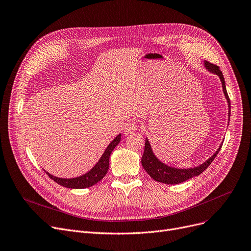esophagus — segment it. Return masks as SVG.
<instances>
[{"label":"esophagus","mask_w":251,"mask_h":251,"mask_svg":"<svg viewBox=\"0 0 251 251\" xmlns=\"http://www.w3.org/2000/svg\"><path fill=\"white\" fill-rule=\"evenodd\" d=\"M137 124L135 122H127L124 126V134L125 135H130L137 130Z\"/></svg>","instance_id":"esophagus-1"}]
</instances>
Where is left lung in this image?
Segmentation results:
<instances>
[{
  "label": "left lung",
  "mask_w": 251,
  "mask_h": 251,
  "mask_svg": "<svg viewBox=\"0 0 251 251\" xmlns=\"http://www.w3.org/2000/svg\"><path fill=\"white\" fill-rule=\"evenodd\" d=\"M204 66L205 68L210 72L218 75L221 79L223 90H224V95H225V98L227 99L228 101V108H229V121H230V116H231V102L229 96L227 94V89H226V83H225V79H224L223 73L220 70L219 66L209 63L207 61H204ZM222 146L218 149V151L209 157L207 161H205L203 164L200 165L199 167H194L190 169H177L174 167H170L161 161L159 159H156V156L152 152L151 147L150 144V141L148 138H146V146H144V151L141 157V164L143 166V169L147 171L148 174L155 181L165 183V184H179L184 181H186L190 178H193L195 176L201 175L203 171L212 164V162L215 160V157L219 153Z\"/></svg>",
  "instance_id": "1"
}]
</instances>
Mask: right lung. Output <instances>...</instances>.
Here are the masks:
<instances>
[{
  "label": "right lung",
  "instance_id": "1",
  "mask_svg": "<svg viewBox=\"0 0 251 251\" xmlns=\"http://www.w3.org/2000/svg\"><path fill=\"white\" fill-rule=\"evenodd\" d=\"M121 140V134L116 136V138L109 144L108 148L105 149L104 152L100 156V161L96 164V166L92 168L90 171L82 176H79L76 178H70V179H65V178H58L56 176H52L47 171L45 172L49 175L50 179L54 180L56 183L60 184L61 186H64L66 188H74V189H83L88 188L90 186H94L99 181H100L105 174H107L109 170V161H110V155L114 149L118 146L119 142Z\"/></svg>",
  "mask_w": 251,
  "mask_h": 251
}]
</instances>
